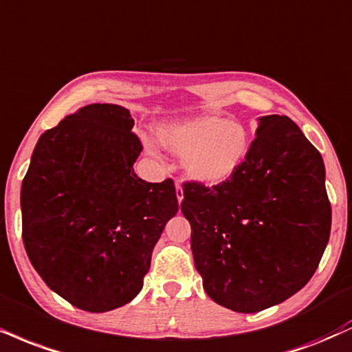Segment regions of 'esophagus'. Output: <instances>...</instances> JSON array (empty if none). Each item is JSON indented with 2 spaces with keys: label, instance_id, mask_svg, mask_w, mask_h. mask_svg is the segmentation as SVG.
<instances>
[{
  "label": "esophagus",
  "instance_id": "esophagus-1",
  "mask_svg": "<svg viewBox=\"0 0 352 352\" xmlns=\"http://www.w3.org/2000/svg\"><path fill=\"white\" fill-rule=\"evenodd\" d=\"M175 195H177V201L182 203V200H184V188H182L180 185H177L175 187Z\"/></svg>",
  "mask_w": 352,
  "mask_h": 352
}]
</instances>
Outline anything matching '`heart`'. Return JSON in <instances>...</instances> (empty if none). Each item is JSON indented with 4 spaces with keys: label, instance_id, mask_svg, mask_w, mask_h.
<instances>
[{
    "label": "heart",
    "instance_id": "b5f03b06",
    "mask_svg": "<svg viewBox=\"0 0 352 352\" xmlns=\"http://www.w3.org/2000/svg\"><path fill=\"white\" fill-rule=\"evenodd\" d=\"M155 135L162 147L182 155V168L190 180L217 187L231 180L243 167L251 149V134L243 122L217 114H198L157 124ZM149 151L152 142L144 138Z\"/></svg>",
    "mask_w": 352,
    "mask_h": 352
}]
</instances>
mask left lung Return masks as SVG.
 <instances>
[{
	"label": "left lung",
	"mask_w": 352,
	"mask_h": 352,
	"mask_svg": "<svg viewBox=\"0 0 352 352\" xmlns=\"http://www.w3.org/2000/svg\"><path fill=\"white\" fill-rule=\"evenodd\" d=\"M323 157L290 118H257L226 184L184 185L195 267L211 300L238 313L285 302L318 267L331 231Z\"/></svg>",
	"instance_id": "1"
}]
</instances>
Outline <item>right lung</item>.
<instances>
[{
    "mask_svg": "<svg viewBox=\"0 0 352 352\" xmlns=\"http://www.w3.org/2000/svg\"><path fill=\"white\" fill-rule=\"evenodd\" d=\"M129 109L93 103L45 131L21 187L23 241L47 287L80 310L135 298L152 249L179 211L170 179H139Z\"/></svg>",
    "mask_w": 352,
    "mask_h": 352,
    "instance_id": "add662e5",
    "label": "right lung"
}]
</instances>
